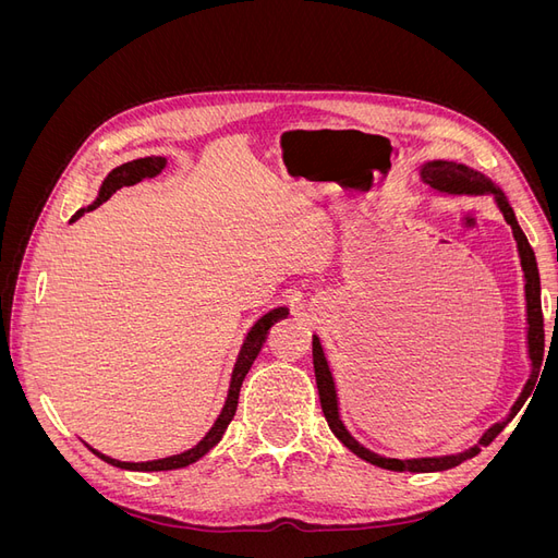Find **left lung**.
<instances>
[{
  "label": "left lung",
  "instance_id": "obj_1",
  "mask_svg": "<svg viewBox=\"0 0 558 558\" xmlns=\"http://www.w3.org/2000/svg\"><path fill=\"white\" fill-rule=\"evenodd\" d=\"M421 181L435 193H445V195H494V202L498 211L502 214L505 221L512 228L514 242H517V251H519V260H521V269H523V291H526V347H529V361H531V377L529 381L523 384V391L519 393L517 402L512 404L510 414L505 416L498 424H494L488 428L477 445H472L465 451L459 453H447V456H424V459H391V456H381L375 453L373 449L363 447L356 437H353L344 421L340 416V400H337V388H335V379L330 373L328 359L324 353V347H320L318 335L312 337V359H314V375H316V388H318V400H320V410L326 414V421L330 430L335 433L337 440H340L347 449H351L359 459L373 463L377 468H386V470H396V472H440V470H449L461 465L463 461L472 459L482 451V447H486L488 442H494V437L510 424V421L517 416V412L521 410V404L529 400L531 391L535 388V381L539 377V365H543V356H545V320H543V305H539V272H537V260L535 253L523 234L514 209L510 205V199L505 197V193L498 189V185L484 177L482 172L472 170V167L463 165V162H453V160H428L421 165L418 170Z\"/></svg>",
  "mask_w": 558,
  "mask_h": 558
}]
</instances>
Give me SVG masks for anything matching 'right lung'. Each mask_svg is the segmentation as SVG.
<instances>
[{
	"label": "right lung",
	"mask_w": 558,
	"mask_h": 558,
	"mask_svg": "<svg viewBox=\"0 0 558 558\" xmlns=\"http://www.w3.org/2000/svg\"><path fill=\"white\" fill-rule=\"evenodd\" d=\"M165 165H167V158H162V156H148V158H140V160H132V162H125V165H121V167H116V170H111V172L107 174V179L102 181V185H99V193H97L93 205L78 209V211L72 216L70 223L78 221V218H81L83 214H86V211L97 209V207L102 205V202H107L118 189H123V185H134V183L144 181V179L158 177V174L165 170ZM286 316H289V307H275V310H269L267 314H263V316L256 320V324L251 326V330H248L246 337H244V344H242V349H240V353H238V361H234V367H232L230 388H228V398H226L223 410H221V414H218V418L214 421V426L209 428V433H207L205 437H202V440H199L193 449L174 453V456H167V459L132 463V461L111 459V456L93 449L90 445H86V447L97 456V459L107 461L109 465H116V468H121V470H137V472L179 470V468H185V465H191V463L199 461L202 456H205L209 449H214L218 442H221V437H223L228 424L232 421L234 412H238V400H240L242 381H244L246 373L251 369L253 361H256V356H258V351H260V347H263V342H265V337H267V330L272 328V326L277 324V320H281V318H286Z\"/></svg>",
	"instance_id": "obj_1"
}]
</instances>
